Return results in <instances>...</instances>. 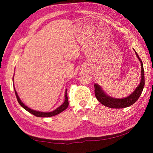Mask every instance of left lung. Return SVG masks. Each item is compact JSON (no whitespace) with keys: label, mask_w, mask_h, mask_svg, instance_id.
I'll return each instance as SVG.
<instances>
[{"label":"left lung","mask_w":153,"mask_h":153,"mask_svg":"<svg viewBox=\"0 0 153 153\" xmlns=\"http://www.w3.org/2000/svg\"><path fill=\"white\" fill-rule=\"evenodd\" d=\"M134 51H135V50H134ZM135 53L141 64V79L138 86L136 87V88L134 90V92L130 95L123 98H113L106 94L104 90L102 89L101 86L97 84H94V93L96 98H97L98 101L102 105H105V107L112 108H121L128 107L132 105L134 103H135L139 98L140 96L141 95L144 86V71L143 63H142L141 59H140L136 51Z\"/></svg>","instance_id":"8db88e82"}]
</instances>
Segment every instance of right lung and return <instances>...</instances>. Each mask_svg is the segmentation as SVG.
<instances>
[{
	"mask_svg": "<svg viewBox=\"0 0 153 153\" xmlns=\"http://www.w3.org/2000/svg\"><path fill=\"white\" fill-rule=\"evenodd\" d=\"M13 87H14V90H15V96H16L18 102L19 103V105L22 106V107L24 108V109L26 110L28 112L32 113V115L36 116V117H53V116H55L58 115V114L61 113V112H63V111H65L66 108L68 107L69 105V102H68V98H67V90L65 92V100L63 104H62L61 106H59L58 108H56L55 110H54L53 111H51V112H41V111H36V110H33L32 108H29L27 107L24 102H23L22 100L19 97V96L17 94V92L16 90H15L14 84H13Z\"/></svg>",
	"mask_w": 153,
	"mask_h": 153,
	"instance_id": "right-lung-1",
	"label": "right lung"
}]
</instances>
